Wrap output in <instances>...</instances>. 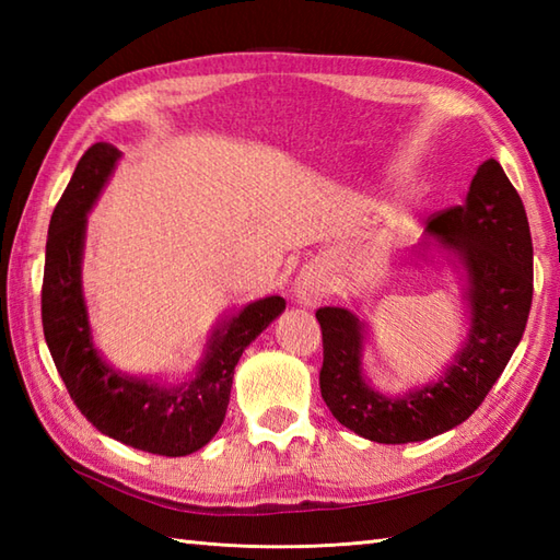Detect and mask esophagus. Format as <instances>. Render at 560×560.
Listing matches in <instances>:
<instances>
[{"instance_id": "34e87169", "label": "esophagus", "mask_w": 560, "mask_h": 560, "mask_svg": "<svg viewBox=\"0 0 560 560\" xmlns=\"http://www.w3.org/2000/svg\"><path fill=\"white\" fill-rule=\"evenodd\" d=\"M293 299L299 301L305 307H315L323 303V299L327 295V273L319 265H311L303 267L299 271V277L293 279Z\"/></svg>"}]
</instances>
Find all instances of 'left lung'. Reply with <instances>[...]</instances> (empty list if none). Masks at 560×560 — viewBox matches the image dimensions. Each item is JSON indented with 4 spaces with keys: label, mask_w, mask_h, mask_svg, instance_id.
<instances>
[{
    "label": "left lung",
    "mask_w": 560,
    "mask_h": 560,
    "mask_svg": "<svg viewBox=\"0 0 560 560\" xmlns=\"http://www.w3.org/2000/svg\"><path fill=\"white\" fill-rule=\"evenodd\" d=\"M413 257L457 271L469 331L443 373L385 395L363 371L368 323L349 307H319L325 361L319 389L331 416L373 443H421L467 421L501 377L532 307V235L525 205L495 159L483 161L464 205L428 221Z\"/></svg>",
    "instance_id": "obj_1"
}]
</instances>
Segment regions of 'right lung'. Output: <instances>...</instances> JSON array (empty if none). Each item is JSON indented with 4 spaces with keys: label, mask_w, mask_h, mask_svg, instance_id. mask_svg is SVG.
I'll return each instance as SVG.
<instances>
[{
    "label": "right lung",
    "mask_w": 560,
    "mask_h": 560,
    "mask_svg": "<svg viewBox=\"0 0 560 560\" xmlns=\"http://www.w3.org/2000/svg\"><path fill=\"white\" fill-rule=\"evenodd\" d=\"M120 159L122 151L113 144H93L57 201L45 245L43 331L71 399L103 435L151 455L185 457L217 435L229 409L237 361L287 311V301L267 295L221 317L205 355L183 383L129 375L105 361L93 343L81 265L89 211Z\"/></svg>",
    "instance_id": "right-lung-1"
}]
</instances>
